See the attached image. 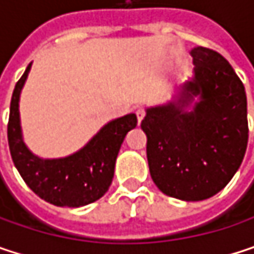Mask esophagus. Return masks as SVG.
<instances>
[{
  "mask_svg": "<svg viewBox=\"0 0 254 254\" xmlns=\"http://www.w3.org/2000/svg\"><path fill=\"white\" fill-rule=\"evenodd\" d=\"M135 115H136V118H138V122H141V121L144 119V116H145V109H144V107H138L136 112H135Z\"/></svg>",
  "mask_w": 254,
  "mask_h": 254,
  "instance_id": "esophagus-1",
  "label": "esophagus"
}]
</instances>
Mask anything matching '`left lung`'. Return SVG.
Here are the masks:
<instances>
[{"label": "left lung", "instance_id": "obj_1", "mask_svg": "<svg viewBox=\"0 0 254 254\" xmlns=\"http://www.w3.org/2000/svg\"><path fill=\"white\" fill-rule=\"evenodd\" d=\"M194 77L178 101L147 109L150 175L157 188L185 201L206 200L227 187L247 148V97L240 77L216 51L191 50ZM200 95L192 112H185Z\"/></svg>", "mask_w": 254, "mask_h": 254}]
</instances>
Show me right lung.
Returning <instances> with one entry per match:
<instances>
[{
    "label": "right lung",
    "mask_w": 254,
    "mask_h": 254,
    "mask_svg": "<svg viewBox=\"0 0 254 254\" xmlns=\"http://www.w3.org/2000/svg\"><path fill=\"white\" fill-rule=\"evenodd\" d=\"M32 63L17 80L8 118V147L14 166L27 187L54 206L80 207L101 198L109 190L115 163L127 133L136 127L133 113L115 119L79 151L63 159H41L29 151L22 138L19 98Z\"/></svg>",
    "instance_id": "add662e5"
}]
</instances>
